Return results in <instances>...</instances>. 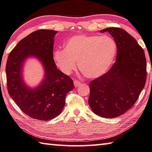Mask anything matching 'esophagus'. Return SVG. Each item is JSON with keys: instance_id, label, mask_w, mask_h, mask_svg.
<instances>
[{"instance_id": "esophagus-1", "label": "esophagus", "mask_w": 152, "mask_h": 152, "mask_svg": "<svg viewBox=\"0 0 152 152\" xmlns=\"http://www.w3.org/2000/svg\"><path fill=\"white\" fill-rule=\"evenodd\" d=\"M74 86L77 88V87H78L81 84V82L78 81V80H75L74 81Z\"/></svg>"}]
</instances>
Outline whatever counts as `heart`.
<instances>
[{
	"instance_id": "b5f03b06",
	"label": "heart",
	"mask_w": 152,
	"mask_h": 152,
	"mask_svg": "<svg viewBox=\"0 0 152 152\" xmlns=\"http://www.w3.org/2000/svg\"><path fill=\"white\" fill-rule=\"evenodd\" d=\"M64 50L53 54L57 66L66 74L75 70L78 61L80 70L89 78H97L108 71L117 54L118 46L110 37L80 34L69 38Z\"/></svg>"
}]
</instances>
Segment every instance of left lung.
Masks as SVG:
<instances>
[{
  "instance_id": "8db88e82",
  "label": "left lung",
  "mask_w": 152,
  "mask_h": 152,
  "mask_svg": "<svg viewBox=\"0 0 152 152\" xmlns=\"http://www.w3.org/2000/svg\"><path fill=\"white\" fill-rule=\"evenodd\" d=\"M109 32L117 44L116 60L99 78L91 81L88 104L96 115L120 116L136 103L146 82V60L136 40L120 28L100 30Z\"/></svg>"
}]
</instances>
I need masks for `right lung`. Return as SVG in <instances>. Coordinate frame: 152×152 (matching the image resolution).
Masks as SVG:
<instances>
[{"mask_svg":"<svg viewBox=\"0 0 152 152\" xmlns=\"http://www.w3.org/2000/svg\"><path fill=\"white\" fill-rule=\"evenodd\" d=\"M57 32L46 29L33 32L22 39L8 57V92L22 111L34 119L46 121L58 116L64 108L66 94L74 88L72 80L57 68L53 58ZM30 57L39 60L45 70L43 80L35 88L29 87L23 80L24 62Z\"/></svg>","mask_w":152,"mask_h":152,"instance_id":"obj_1","label":"right lung"}]
</instances>
